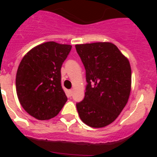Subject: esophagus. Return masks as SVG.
Segmentation results:
<instances>
[{
    "label": "esophagus",
    "instance_id": "obj_1",
    "mask_svg": "<svg viewBox=\"0 0 157 157\" xmlns=\"http://www.w3.org/2000/svg\"><path fill=\"white\" fill-rule=\"evenodd\" d=\"M72 94H73V90H68V94H69V97H71Z\"/></svg>",
    "mask_w": 157,
    "mask_h": 157
}]
</instances>
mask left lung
Segmentation results:
<instances>
[{"instance_id":"1","label":"left lung","mask_w":157,"mask_h":157,"mask_svg":"<svg viewBox=\"0 0 157 157\" xmlns=\"http://www.w3.org/2000/svg\"><path fill=\"white\" fill-rule=\"evenodd\" d=\"M86 70L84 99L76 104L80 119L94 128L106 127L127 105L131 86L129 60L110 42L76 45Z\"/></svg>"}]
</instances>
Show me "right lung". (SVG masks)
Here are the masks:
<instances>
[{
	"mask_svg": "<svg viewBox=\"0 0 157 157\" xmlns=\"http://www.w3.org/2000/svg\"><path fill=\"white\" fill-rule=\"evenodd\" d=\"M71 45L48 41L29 51L16 73L18 98L24 110L39 120L55 117L67 96L61 86L60 69Z\"/></svg>",
	"mask_w": 157,
	"mask_h": 157,
	"instance_id": "1",
	"label": "right lung"
}]
</instances>
